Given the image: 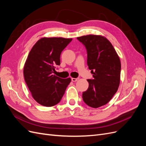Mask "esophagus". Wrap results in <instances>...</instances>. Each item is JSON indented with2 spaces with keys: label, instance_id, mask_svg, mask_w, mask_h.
<instances>
[{
  "label": "esophagus",
  "instance_id": "esophagus-1",
  "mask_svg": "<svg viewBox=\"0 0 146 146\" xmlns=\"http://www.w3.org/2000/svg\"><path fill=\"white\" fill-rule=\"evenodd\" d=\"M78 80V78H71V80L72 81V82H76V81H77Z\"/></svg>",
  "mask_w": 146,
  "mask_h": 146
}]
</instances>
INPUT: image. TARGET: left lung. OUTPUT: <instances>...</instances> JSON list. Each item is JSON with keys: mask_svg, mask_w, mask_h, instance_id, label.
<instances>
[{"mask_svg": "<svg viewBox=\"0 0 146 146\" xmlns=\"http://www.w3.org/2000/svg\"><path fill=\"white\" fill-rule=\"evenodd\" d=\"M87 50V64L93 79H88L89 87L83 92L85 103L92 108L107 104L118 90L121 64L111 43L101 35H89L77 38Z\"/></svg>", "mask_w": 146, "mask_h": 146, "instance_id": "left-lung-1", "label": "left lung"}]
</instances>
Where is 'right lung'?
Listing matches in <instances>:
<instances>
[{
    "label": "right lung",
    "instance_id": "obj_1",
    "mask_svg": "<svg viewBox=\"0 0 146 146\" xmlns=\"http://www.w3.org/2000/svg\"><path fill=\"white\" fill-rule=\"evenodd\" d=\"M72 38H42L31 49L24 64V76L33 98L45 107L58 104L71 79L54 75L60 55Z\"/></svg>",
    "mask_w": 146,
    "mask_h": 146
}]
</instances>
